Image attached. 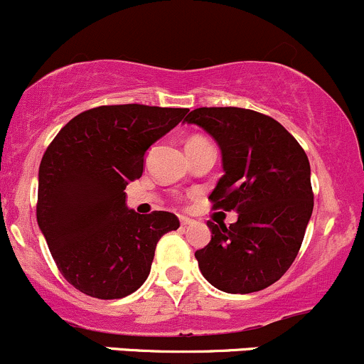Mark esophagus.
I'll return each instance as SVG.
<instances>
[{
  "label": "esophagus",
  "mask_w": 364,
  "mask_h": 364,
  "mask_svg": "<svg viewBox=\"0 0 364 364\" xmlns=\"http://www.w3.org/2000/svg\"><path fill=\"white\" fill-rule=\"evenodd\" d=\"M189 224H193V218L181 217V225H182V228H187V225H189Z\"/></svg>",
  "instance_id": "obj_1"
}]
</instances>
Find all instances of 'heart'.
I'll return each mask as SVG.
<instances>
[{"mask_svg":"<svg viewBox=\"0 0 364 364\" xmlns=\"http://www.w3.org/2000/svg\"><path fill=\"white\" fill-rule=\"evenodd\" d=\"M201 140H205V139H203V136H191V139L187 140L186 146H189V144H193V142H201Z\"/></svg>","mask_w":364,"mask_h":364,"instance_id":"heart-1","label":"heart"}]
</instances>
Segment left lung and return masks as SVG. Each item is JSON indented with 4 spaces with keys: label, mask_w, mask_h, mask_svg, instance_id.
Here are the masks:
<instances>
[{
    "label": "left lung",
    "mask_w": 364,
    "mask_h": 364,
    "mask_svg": "<svg viewBox=\"0 0 364 364\" xmlns=\"http://www.w3.org/2000/svg\"><path fill=\"white\" fill-rule=\"evenodd\" d=\"M186 121L222 151L213 208L237 212L229 228L208 222L212 241L194 253L199 271L222 291L264 290L290 269L312 215L306 151L283 124L250 109L199 107Z\"/></svg>",
    "instance_id": "left-lung-1"
}]
</instances>
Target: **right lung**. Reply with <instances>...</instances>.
<instances>
[{"mask_svg":"<svg viewBox=\"0 0 364 364\" xmlns=\"http://www.w3.org/2000/svg\"><path fill=\"white\" fill-rule=\"evenodd\" d=\"M189 109L100 105L73 118L45 151L36 218L58 271L95 299H123L151 272L163 234L181 222L170 212L127 208V186L142 177L144 154Z\"/></svg>","mask_w":364,"mask_h":364,"instance_id":"add662e5","label":"right lung"}]
</instances>
